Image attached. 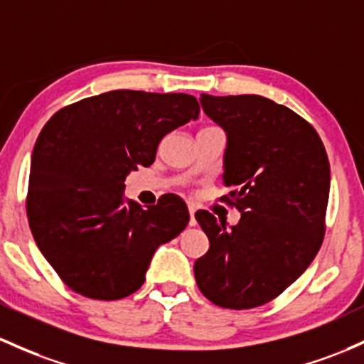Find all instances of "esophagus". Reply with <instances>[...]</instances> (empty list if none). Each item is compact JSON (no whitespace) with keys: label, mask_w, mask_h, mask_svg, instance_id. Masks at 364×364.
Returning a JSON list of instances; mask_svg holds the SVG:
<instances>
[{"label":"esophagus","mask_w":364,"mask_h":364,"mask_svg":"<svg viewBox=\"0 0 364 364\" xmlns=\"http://www.w3.org/2000/svg\"><path fill=\"white\" fill-rule=\"evenodd\" d=\"M188 213H190V226H195L197 225V221H195V207L193 205L188 207Z\"/></svg>","instance_id":"esophagus-1"}]
</instances>
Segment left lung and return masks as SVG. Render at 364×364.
<instances>
[{"instance_id":"left-lung-1","label":"left lung","mask_w":364,"mask_h":364,"mask_svg":"<svg viewBox=\"0 0 364 364\" xmlns=\"http://www.w3.org/2000/svg\"><path fill=\"white\" fill-rule=\"evenodd\" d=\"M202 109L228 134L221 202L242 213L226 230L209 210L195 219L209 250L195 261L200 292L226 309L267 304L301 277L325 237L330 164L313 126L259 95L213 97Z\"/></svg>"}]
</instances>
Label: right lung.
I'll list each match as a JSON object with an SVG mask.
<instances>
[{
  "instance_id": "right-lung-1",
  "label": "right lung",
  "mask_w": 364,
  "mask_h": 364,
  "mask_svg": "<svg viewBox=\"0 0 364 364\" xmlns=\"http://www.w3.org/2000/svg\"><path fill=\"white\" fill-rule=\"evenodd\" d=\"M185 93L115 90L63 107L39 133L26 210L39 250L60 279L85 297L117 301L145 282L155 250L190 221L167 193L141 209L124 179L155 161L167 133L198 117Z\"/></svg>"
}]
</instances>
